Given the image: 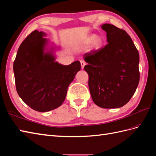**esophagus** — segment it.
Listing matches in <instances>:
<instances>
[{"mask_svg":"<svg viewBox=\"0 0 156 156\" xmlns=\"http://www.w3.org/2000/svg\"><path fill=\"white\" fill-rule=\"evenodd\" d=\"M81 69H83V68H84V67H85V61H83V60H81Z\"/></svg>","mask_w":156,"mask_h":156,"instance_id":"1","label":"esophagus"}]
</instances>
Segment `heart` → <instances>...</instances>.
<instances>
[{
    "mask_svg": "<svg viewBox=\"0 0 156 156\" xmlns=\"http://www.w3.org/2000/svg\"><path fill=\"white\" fill-rule=\"evenodd\" d=\"M91 43L90 49L92 51H97L100 49L102 45H103V38L101 36H96L94 34H91L89 36H88L85 40L86 44Z\"/></svg>",
    "mask_w": 156,
    "mask_h": 156,
    "instance_id": "1",
    "label": "heart"
}]
</instances>
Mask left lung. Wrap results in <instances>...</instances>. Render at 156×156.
<instances>
[{"instance_id": "left-lung-1", "label": "left lung", "mask_w": 156, "mask_h": 156, "mask_svg": "<svg viewBox=\"0 0 156 156\" xmlns=\"http://www.w3.org/2000/svg\"><path fill=\"white\" fill-rule=\"evenodd\" d=\"M108 44L83 55L88 63L89 88L93 102L103 108L123 107L130 100L140 81L139 53L124 30L110 24L101 26Z\"/></svg>"}]
</instances>
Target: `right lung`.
I'll use <instances>...</instances> for the list:
<instances>
[{
  "label": "right lung",
  "instance_id": "obj_1",
  "mask_svg": "<svg viewBox=\"0 0 156 156\" xmlns=\"http://www.w3.org/2000/svg\"><path fill=\"white\" fill-rule=\"evenodd\" d=\"M44 32L34 30L22 41L13 65L19 97L34 111L48 112L62 105L67 88L81 64L69 66L55 62L56 47L45 38Z\"/></svg>",
  "mask_w": 156,
  "mask_h": 156
}]
</instances>
